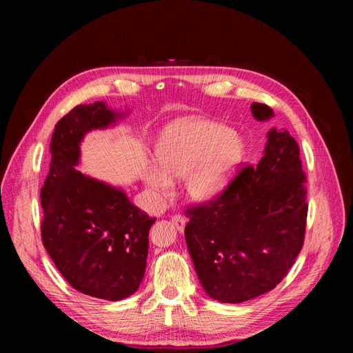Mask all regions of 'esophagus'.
Masks as SVG:
<instances>
[{
    "label": "esophagus",
    "instance_id": "obj_1",
    "mask_svg": "<svg viewBox=\"0 0 353 353\" xmlns=\"http://www.w3.org/2000/svg\"><path fill=\"white\" fill-rule=\"evenodd\" d=\"M172 223L176 227V230L183 231L184 225H185V218L183 215H174L172 216Z\"/></svg>",
    "mask_w": 353,
    "mask_h": 353
}]
</instances>
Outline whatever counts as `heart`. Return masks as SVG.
Returning <instances> with one entry per match:
<instances>
[{
  "instance_id": "obj_1",
  "label": "heart",
  "mask_w": 353,
  "mask_h": 353,
  "mask_svg": "<svg viewBox=\"0 0 353 353\" xmlns=\"http://www.w3.org/2000/svg\"><path fill=\"white\" fill-rule=\"evenodd\" d=\"M243 150V141L225 126L206 121H176L162 132L156 145L162 170H148L145 183L159 199H166L172 193L169 178L188 175L185 187L190 197L208 201L227 187Z\"/></svg>"
}]
</instances>
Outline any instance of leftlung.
<instances>
[{
    "mask_svg": "<svg viewBox=\"0 0 353 353\" xmlns=\"http://www.w3.org/2000/svg\"><path fill=\"white\" fill-rule=\"evenodd\" d=\"M252 113L258 121L274 114L261 103ZM306 193L296 140L271 130L256 168H240L219 196L185 209L187 248L212 299L241 303L283 281L303 248Z\"/></svg>",
    "mask_w": 353,
    "mask_h": 353,
    "instance_id": "left-lung-1",
    "label": "left lung"
}]
</instances>
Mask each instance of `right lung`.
Instances as JSON below:
<instances>
[{
  "label": "right lung",
  "instance_id": "add662e5",
  "mask_svg": "<svg viewBox=\"0 0 353 353\" xmlns=\"http://www.w3.org/2000/svg\"><path fill=\"white\" fill-rule=\"evenodd\" d=\"M119 116L103 101L79 104L63 116L51 135L50 172L41 188V237L52 262L74 290L112 302L140 287L156 218L132 205L119 188L74 166L83 135Z\"/></svg>",
  "mask_w": 353,
  "mask_h": 353
}]
</instances>
